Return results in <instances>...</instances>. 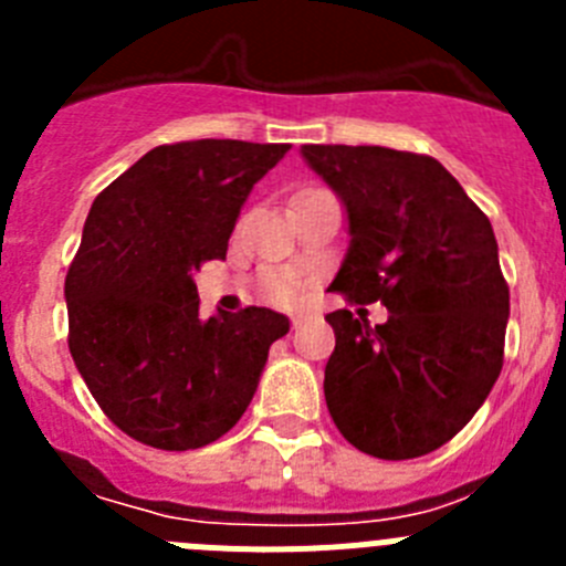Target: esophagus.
<instances>
[{"label":"esophagus","mask_w":566,"mask_h":566,"mask_svg":"<svg viewBox=\"0 0 566 566\" xmlns=\"http://www.w3.org/2000/svg\"><path fill=\"white\" fill-rule=\"evenodd\" d=\"M308 319H312V314H294V317H292V328H300V326H306Z\"/></svg>","instance_id":"esophagus-1"}]
</instances>
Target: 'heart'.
<instances>
[{
  "instance_id": "b5f03b06",
  "label": "heart",
  "mask_w": 566,
  "mask_h": 566,
  "mask_svg": "<svg viewBox=\"0 0 566 566\" xmlns=\"http://www.w3.org/2000/svg\"><path fill=\"white\" fill-rule=\"evenodd\" d=\"M263 292L277 306H294V303L303 300V280L292 272H272L266 274Z\"/></svg>"
}]
</instances>
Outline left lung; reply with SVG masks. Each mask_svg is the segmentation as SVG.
Masks as SVG:
<instances>
[{"label":"left lung","instance_id":"1","mask_svg":"<svg viewBox=\"0 0 566 566\" xmlns=\"http://www.w3.org/2000/svg\"><path fill=\"white\" fill-rule=\"evenodd\" d=\"M303 158L348 212L332 289L388 308L382 326L348 308L326 317L328 413L368 457H424L462 431L502 371L510 289L496 234L431 155L303 144Z\"/></svg>","mask_w":566,"mask_h":566}]
</instances>
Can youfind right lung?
<instances>
[{"mask_svg":"<svg viewBox=\"0 0 566 566\" xmlns=\"http://www.w3.org/2000/svg\"><path fill=\"white\" fill-rule=\"evenodd\" d=\"M289 149L161 144L90 207L64 280L67 345L98 408L135 442L195 451L252 402L289 319L260 306L201 319L192 274L227 258L240 207Z\"/></svg>","mask_w":566,"mask_h":566,"instance_id":"obj_1","label":"right lung"}]
</instances>
